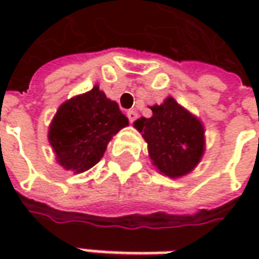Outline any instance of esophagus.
<instances>
[{"label": "esophagus", "instance_id": "esophagus-1", "mask_svg": "<svg viewBox=\"0 0 259 259\" xmlns=\"http://www.w3.org/2000/svg\"><path fill=\"white\" fill-rule=\"evenodd\" d=\"M126 116H128L130 122H134L135 119L138 118V114H137L135 111H128V112H126Z\"/></svg>", "mask_w": 259, "mask_h": 259}]
</instances>
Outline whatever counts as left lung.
Returning a JSON list of instances; mask_svg holds the SVG:
<instances>
[{"label": "left lung", "instance_id": "left-lung-1", "mask_svg": "<svg viewBox=\"0 0 259 259\" xmlns=\"http://www.w3.org/2000/svg\"><path fill=\"white\" fill-rule=\"evenodd\" d=\"M151 111V118H140L134 126L147 141L155 168L173 179L190 173L204 153L202 122L171 96Z\"/></svg>", "mask_w": 259, "mask_h": 259}]
</instances>
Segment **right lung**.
Listing matches in <instances>:
<instances>
[{
  "label": "right lung",
  "instance_id": "1",
  "mask_svg": "<svg viewBox=\"0 0 259 259\" xmlns=\"http://www.w3.org/2000/svg\"><path fill=\"white\" fill-rule=\"evenodd\" d=\"M126 125L128 118L118 104L96 85L59 106L49 126V141L59 164L83 173L102 158L111 138Z\"/></svg>",
  "mask_w": 259,
  "mask_h": 259
}]
</instances>
